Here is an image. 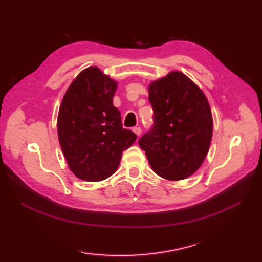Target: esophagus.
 Listing matches in <instances>:
<instances>
[{"label": "esophagus", "mask_w": 262, "mask_h": 262, "mask_svg": "<svg viewBox=\"0 0 262 262\" xmlns=\"http://www.w3.org/2000/svg\"><path fill=\"white\" fill-rule=\"evenodd\" d=\"M133 132H134L137 136H140L142 134V128L141 127H135L134 129H133Z\"/></svg>", "instance_id": "34e87169"}]
</instances>
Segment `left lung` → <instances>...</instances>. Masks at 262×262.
Here are the masks:
<instances>
[{
	"instance_id": "1",
	"label": "left lung",
	"mask_w": 262,
	"mask_h": 262,
	"mask_svg": "<svg viewBox=\"0 0 262 262\" xmlns=\"http://www.w3.org/2000/svg\"><path fill=\"white\" fill-rule=\"evenodd\" d=\"M154 126L138 144L155 173L178 181L192 176L209 151L213 116L205 93L180 71L148 85Z\"/></svg>"
}]
</instances>
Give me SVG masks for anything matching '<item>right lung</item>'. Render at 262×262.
Listing matches in <instances>:
<instances>
[{"instance_id": "1", "label": "right lung", "mask_w": 262, "mask_h": 262, "mask_svg": "<svg viewBox=\"0 0 262 262\" xmlns=\"http://www.w3.org/2000/svg\"><path fill=\"white\" fill-rule=\"evenodd\" d=\"M118 82L97 66L80 72L66 90L57 117L58 141L70 170L97 182L117 171L137 136L124 129L113 99Z\"/></svg>"}]
</instances>
